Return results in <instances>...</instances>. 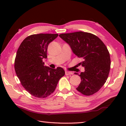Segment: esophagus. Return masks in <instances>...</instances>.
<instances>
[{
  "label": "esophagus",
  "instance_id": "obj_1",
  "mask_svg": "<svg viewBox=\"0 0 126 126\" xmlns=\"http://www.w3.org/2000/svg\"><path fill=\"white\" fill-rule=\"evenodd\" d=\"M65 75H73V73H72V72H70V71H65Z\"/></svg>",
  "mask_w": 126,
  "mask_h": 126
}]
</instances>
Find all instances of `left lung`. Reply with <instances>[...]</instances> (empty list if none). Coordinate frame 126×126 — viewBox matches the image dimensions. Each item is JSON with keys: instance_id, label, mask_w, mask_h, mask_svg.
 Instances as JSON below:
<instances>
[{"instance_id": "left-lung-1", "label": "left lung", "mask_w": 126, "mask_h": 126, "mask_svg": "<svg viewBox=\"0 0 126 126\" xmlns=\"http://www.w3.org/2000/svg\"><path fill=\"white\" fill-rule=\"evenodd\" d=\"M59 36L83 60L80 64L84 71L79 75L81 81L77 90L87 96L97 92L106 83L110 68V55L106 45L98 37L84 32L62 33Z\"/></svg>"}]
</instances>
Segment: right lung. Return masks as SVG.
I'll return each instance as SVG.
<instances>
[{
	"instance_id": "obj_1",
	"label": "right lung",
	"mask_w": 126,
	"mask_h": 126,
	"mask_svg": "<svg viewBox=\"0 0 126 126\" xmlns=\"http://www.w3.org/2000/svg\"><path fill=\"white\" fill-rule=\"evenodd\" d=\"M58 34L40 33L29 36L17 50L15 69L21 84L32 96L45 98L54 92L59 80L65 74L61 67L44 66L47 47Z\"/></svg>"
}]
</instances>
